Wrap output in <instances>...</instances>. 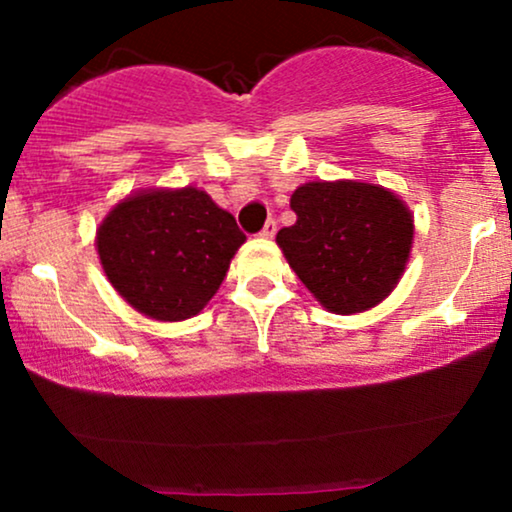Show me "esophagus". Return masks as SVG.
Masks as SVG:
<instances>
[{
  "label": "esophagus",
  "mask_w": 512,
  "mask_h": 512,
  "mask_svg": "<svg viewBox=\"0 0 512 512\" xmlns=\"http://www.w3.org/2000/svg\"><path fill=\"white\" fill-rule=\"evenodd\" d=\"M274 233H276V221L269 219V221L262 226L260 236H262V238H274Z\"/></svg>",
  "instance_id": "34e87169"
}]
</instances>
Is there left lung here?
I'll use <instances>...</instances> for the list:
<instances>
[{"instance_id":"obj_1","label":"left lung","mask_w":512,"mask_h":512,"mask_svg":"<svg viewBox=\"0 0 512 512\" xmlns=\"http://www.w3.org/2000/svg\"><path fill=\"white\" fill-rule=\"evenodd\" d=\"M291 209L296 223L276 243L330 313H363L390 296L414 240L411 211L395 192L354 180L305 182Z\"/></svg>"}]
</instances>
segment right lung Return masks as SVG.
<instances>
[{
    "instance_id": "add662e5",
    "label": "right lung",
    "mask_w": 512,
    "mask_h": 512,
    "mask_svg": "<svg viewBox=\"0 0 512 512\" xmlns=\"http://www.w3.org/2000/svg\"><path fill=\"white\" fill-rule=\"evenodd\" d=\"M245 243L236 219L204 190H142L110 209L96 233L113 289L161 322L197 315Z\"/></svg>"
}]
</instances>
